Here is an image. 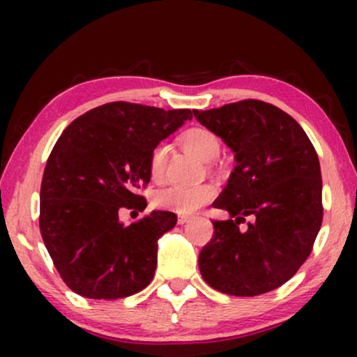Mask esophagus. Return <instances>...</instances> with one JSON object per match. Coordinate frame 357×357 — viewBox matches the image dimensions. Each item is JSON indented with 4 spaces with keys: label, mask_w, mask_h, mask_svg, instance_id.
<instances>
[{
    "label": "esophagus",
    "mask_w": 357,
    "mask_h": 357,
    "mask_svg": "<svg viewBox=\"0 0 357 357\" xmlns=\"http://www.w3.org/2000/svg\"><path fill=\"white\" fill-rule=\"evenodd\" d=\"M190 221V216H183V214H180L178 216V224H185Z\"/></svg>",
    "instance_id": "esophagus-1"
}]
</instances>
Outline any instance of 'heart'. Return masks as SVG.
Masks as SVG:
<instances>
[{"label": "heart", "instance_id": "1", "mask_svg": "<svg viewBox=\"0 0 357 357\" xmlns=\"http://www.w3.org/2000/svg\"><path fill=\"white\" fill-rule=\"evenodd\" d=\"M183 148L197 155L204 162H211L218 158L221 151L219 138L213 131L206 128H190L180 136ZM167 146L158 144L151 151L149 158V175L154 182L164 178L165 165H167ZM214 197L213 185H198V187H178L172 185L164 190H159L154 195V204L160 209H167L178 214H192L204 206Z\"/></svg>", "mask_w": 357, "mask_h": 357}]
</instances>
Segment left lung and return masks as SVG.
<instances>
[{"label":"left lung","mask_w":357,"mask_h":357,"mask_svg":"<svg viewBox=\"0 0 357 357\" xmlns=\"http://www.w3.org/2000/svg\"><path fill=\"white\" fill-rule=\"evenodd\" d=\"M236 154L227 187L213 203L231 214L213 221L198 257L219 292L250 297L284 284L309 258L324 219L319 155L301 125L278 107L247 99L193 110ZM250 215L245 231L238 229Z\"/></svg>","instance_id":"obj_1"}]
</instances>
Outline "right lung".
Here are the masks:
<instances>
[{
	"instance_id": "add662e5",
	"label": "right lung",
	"mask_w": 357,
	"mask_h": 357,
	"mask_svg": "<svg viewBox=\"0 0 357 357\" xmlns=\"http://www.w3.org/2000/svg\"><path fill=\"white\" fill-rule=\"evenodd\" d=\"M192 110L110 102L77 116L48 155L38 226L65 284L89 299H121L153 281L158 241L177 224L153 211L125 226L119 214L144 209L151 151Z\"/></svg>"
}]
</instances>
